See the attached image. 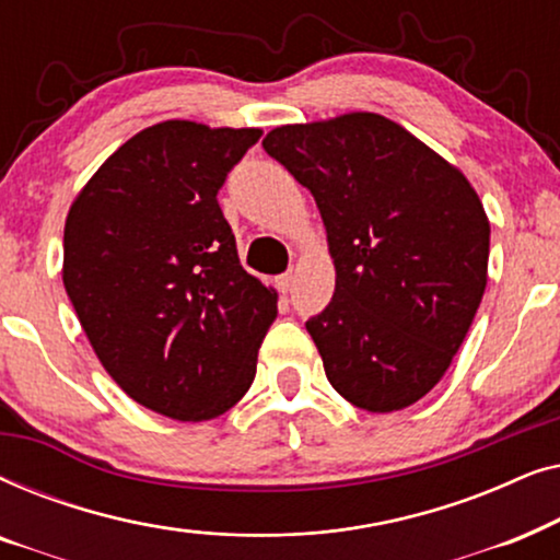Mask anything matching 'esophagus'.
Masks as SVG:
<instances>
[{
	"mask_svg": "<svg viewBox=\"0 0 560 560\" xmlns=\"http://www.w3.org/2000/svg\"><path fill=\"white\" fill-rule=\"evenodd\" d=\"M290 285H293V272H285V275H280V278H278V288L282 290V293H288Z\"/></svg>",
	"mask_w": 560,
	"mask_h": 560,
	"instance_id": "obj_1",
	"label": "esophagus"
}]
</instances>
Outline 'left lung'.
I'll return each mask as SVG.
<instances>
[{"mask_svg": "<svg viewBox=\"0 0 560 560\" xmlns=\"http://www.w3.org/2000/svg\"><path fill=\"white\" fill-rule=\"evenodd\" d=\"M316 198L336 267L305 320L336 393L393 412L446 374L487 288L489 221L462 171L395 121L354 112L267 132Z\"/></svg>", "mask_w": 560, "mask_h": 560, "instance_id": "obj_1", "label": "left lung"}]
</instances>
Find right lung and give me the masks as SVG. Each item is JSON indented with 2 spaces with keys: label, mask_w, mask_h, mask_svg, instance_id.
Returning a JSON list of instances; mask_svg holds the SVG:
<instances>
[{
  "label": "right lung",
  "mask_w": 560,
  "mask_h": 560,
  "mask_svg": "<svg viewBox=\"0 0 560 560\" xmlns=\"http://www.w3.org/2000/svg\"><path fill=\"white\" fill-rule=\"evenodd\" d=\"M262 129L160 121L75 198L63 285L98 362L135 402L211 420L247 393L278 293L244 270L219 188Z\"/></svg>",
  "instance_id": "obj_1"
}]
</instances>
